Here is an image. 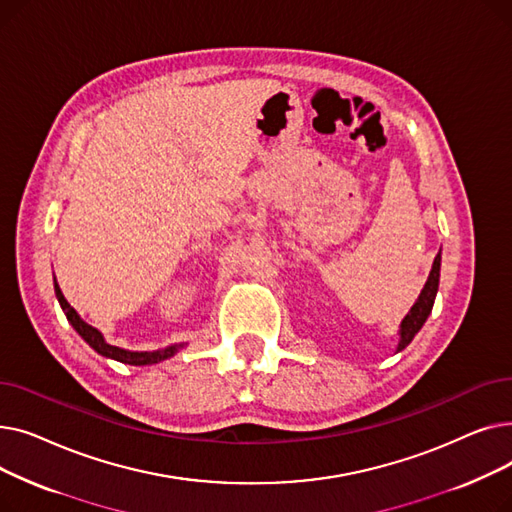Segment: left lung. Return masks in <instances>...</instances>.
Returning a JSON list of instances; mask_svg holds the SVG:
<instances>
[{"label":"left lung","instance_id":"8db88e82","mask_svg":"<svg viewBox=\"0 0 512 512\" xmlns=\"http://www.w3.org/2000/svg\"><path fill=\"white\" fill-rule=\"evenodd\" d=\"M442 253V251H440ZM436 255L434 265H432V272L427 276V282L421 290V294L417 297L415 305L411 307V311L405 315V319L400 321V330H398V346H396V353H400L402 348H407L411 344V340L415 338V334L423 328L425 319L432 313L434 301H436V294H438V284H440V263H442V255Z\"/></svg>","mask_w":512,"mask_h":512}]
</instances>
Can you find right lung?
I'll return each mask as SVG.
<instances>
[{"label":"right lung","mask_w":512,"mask_h":512,"mask_svg":"<svg viewBox=\"0 0 512 512\" xmlns=\"http://www.w3.org/2000/svg\"><path fill=\"white\" fill-rule=\"evenodd\" d=\"M53 288H56L58 303H60L62 311L66 313L70 326L78 332L80 338H83L93 348L95 353H99L105 359H114V361H120L124 365H153V363H159V361H166V359L174 357L180 351V348L186 346L184 342H180V344H170L166 348H157V351H126V348L114 346L110 342H105L103 334L97 328L89 326L87 321L74 311V307H70V303L64 299V294H62L56 278H53Z\"/></svg>","instance_id":"1"}]
</instances>
